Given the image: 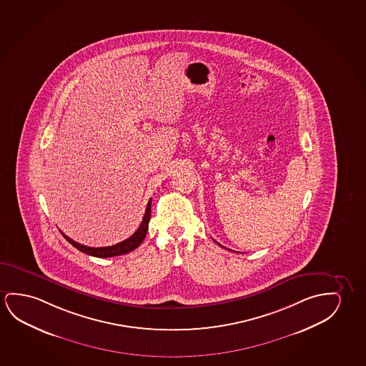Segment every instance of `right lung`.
<instances>
[{"label": "right lung", "mask_w": 366, "mask_h": 366, "mask_svg": "<svg viewBox=\"0 0 366 366\" xmlns=\"http://www.w3.org/2000/svg\"><path fill=\"white\" fill-rule=\"evenodd\" d=\"M150 214H152V198L149 199L147 202V211L144 214V219H142V224L139 226V229L134 232V234L126 239V240L121 241L119 244L112 246H104V247H91V246L82 245L79 242H76L74 240H71V237H68L66 234H63L60 231V234L64 236L68 242H71V245L74 246L76 249L79 251H82L87 255L96 257H119V255H124L127 254L130 251L135 250L137 247L140 246L145 236H147V229H149V221H150Z\"/></svg>", "instance_id": "1"}]
</instances>
